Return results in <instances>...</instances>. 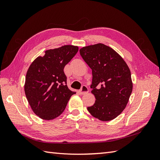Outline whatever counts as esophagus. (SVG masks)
<instances>
[{"label": "esophagus", "mask_w": 160, "mask_h": 160, "mask_svg": "<svg viewBox=\"0 0 160 160\" xmlns=\"http://www.w3.org/2000/svg\"><path fill=\"white\" fill-rule=\"evenodd\" d=\"M88 92H89V89L88 88V87L85 85H83L81 89L79 90V93L81 95H85L86 93H88Z\"/></svg>", "instance_id": "obj_1"}]
</instances>
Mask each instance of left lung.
Here are the masks:
<instances>
[{"instance_id": "obj_1", "label": "left lung", "mask_w": 160, "mask_h": 160, "mask_svg": "<svg viewBox=\"0 0 160 160\" xmlns=\"http://www.w3.org/2000/svg\"><path fill=\"white\" fill-rule=\"evenodd\" d=\"M79 52L93 75L91 88L96 100L88 111L103 122L116 118L126 107L133 89L127 63L112 48L102 43L84 47Z\"/></svg>"}]
</instances>
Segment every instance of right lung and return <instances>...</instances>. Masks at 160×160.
I'll return each instance as SVG.
<instances>
[{"instance_id": "right-lung-1", "label": "right lung", "mask_w": 160, "mask_h": 160, "mask_svg": "<svg viewBox=\"0 0 160 160\" xmlns=\"http://www.w3.org/2000/svg\"><path fill=\"white\" fill-rule=\"evenodd\" d=\"M79 47L64 45L45 51L34 60L25 78V92L33 112L45 120L53 119L63 112L76 92L67 85L64 67L73 58Z\"/></svg>"}]
</instances>
